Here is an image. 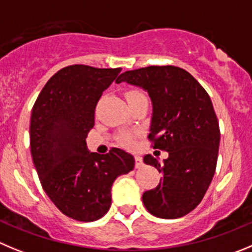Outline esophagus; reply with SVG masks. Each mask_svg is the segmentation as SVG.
<instances>
[{"mask_svg": "<svg viewBox=\"0 0 252 252\" xmlns=\"http://www.w3.org/2000/svg\"><path fill=\"white\" fill-rule=\"evenodd\" d=\"M134 160H135V168H140V166H143L142 157H139V155H135V157H134Z\"/></svg>", "mask_w": 252, "mask_h": 252, "instance_id": "obj_1", "label": "esophagus"}]
</instances>
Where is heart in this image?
<instances>
[{
  "mask_svg": "<svg viewBox=\"0 0 252 252\" xmlns=\"http://www.w3.org/2000/svg\"><path fill=\"white\" fill-rule=\"evenodd\" d=\"M143 97H145V94L143 93L142 91H138V89H130V91H128L126 93V99L128 103H131V102H134V100H137V99H139V98H143ZM118 140L121 144L126 145V147H131V145L134 144L133 134L126 133V131L119 134Z\"/></svg>",
  "mask_w": 252,
  "mask_h": 252,
  "instance_id": "1",
  "label": "heart"
}]
</instances>
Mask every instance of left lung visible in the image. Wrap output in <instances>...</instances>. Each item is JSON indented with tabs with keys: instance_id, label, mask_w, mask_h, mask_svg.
Wrapping results in <instances>:
<instances>
[{
	"instance_id": "1",
	"label": "left lung",
	"mask_w": 252,
	"mask_h": 252,
	"mask_svg": "<svg viewBox=\"0 0 252 252\" xmlns=\"http://www.w3.org/2000/svg\"><path fill=\"white\" fill-rule=\"evenodd\" d=\"M121 82L149 93L153 117L148 139L154 149L169 153L161 165L153 155H144V163L163 178L143 194V204L157 218H182L200 204L215 174L220 128L210 97L189 72L175 65L126 70L117 79Z\"/></svg>"
}]
</instances>
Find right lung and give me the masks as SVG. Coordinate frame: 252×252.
Here are the masks:
<instances>
[{"instance_id": "add662e5", "label": "right lung", "mask_w": 252, "mask_h": 252, "mask_svg": "<svg viewBox=\"0 0 252 252\" xmlns=\"http://www.w3.org/2000/svg\"><path fill=\"white\" fill-rule=\"evenodd\" d=\"M121 70L86 64L62 68L32 109L31 154L39 182L58 210L77 221L104 216L112 205L113 182L134 168L133 155L119 148L104 155L87 150L95 107Z\"/></svg>"}]
</instances>
